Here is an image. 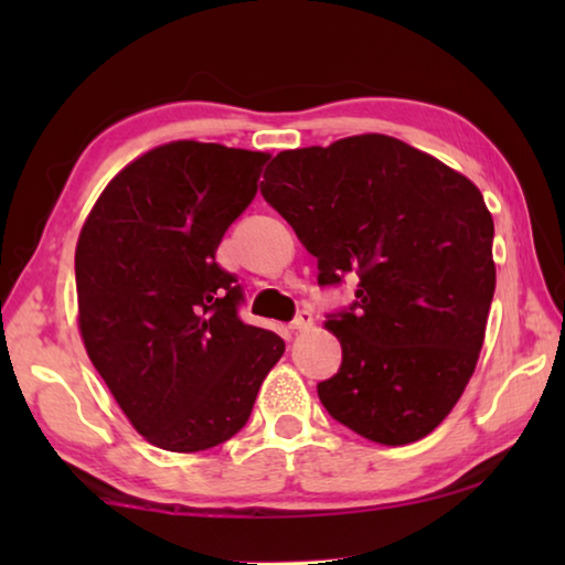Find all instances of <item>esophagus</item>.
Returning <instances> with one entry per match:
<instances>
[{
	"mask_svg": "<svg viewBox=\"0 0 565 565\" xmlns=\"http://www.w3.org/2000/svg\"><path fill=\"white\" fill-rule=\"evenodd\" d=\"M313 327V317H311V311H299L296 313V319L291 321V329L294 331H309Z\"/></svg>",
	"mask_w": 565,
	"mask_h": 565,
	"instance_id": "34e87169",
	"label": "esophagus"
}]
</instances>
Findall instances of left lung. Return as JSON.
Wrapping results in <instances>:
<instances>
[{
  "instance_id": "obj_1",
  "label": "left lung",
  "mask_w": 565,
  "mask_h": 565,
  "mask_svg": "<svg viewBox=\"0 0 565 565\" xmlns=\"http://www.w3.org/2000/svg\"><path fill=\"white\" fill-rule=\"evenodd\" d=\"M262 194L319 259V284L359 276L353 309L323 323L343 351L323 408L374 444L431 434L473 376L493 301L481 191L406 141L359 134L276 154Z\"/></svg>"
}]
</instances>
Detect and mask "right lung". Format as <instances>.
<instances>
[{
	"instance_id": "1",
	"label": "right lung",
	"mask_w": 565,
	"mask_h": 565,
	"mask_svg": "<svg viewBox=\"0 0 565 565\" xmlns=\"http://www.w3.org/2000/svg\"><path fill=\"white\" fill-rule=\"evenodd\" d=\"M271 154L169 141L129 161L92 206L74 252L79 333L129 424L196 454L242 431L279 333L236 317L242 289L214 262Z\"/></svg>"
}]
</instances>
